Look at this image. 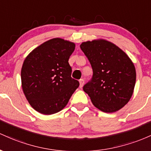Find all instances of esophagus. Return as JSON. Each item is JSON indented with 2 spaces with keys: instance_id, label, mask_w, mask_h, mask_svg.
Here are the masks:
<instances>
[{
  "instance_id": "obj_1",
  "label": "esophagus",
  "mask_w": 151,
  "mask_h": 151,
  "mask_svg": "<svg viewBox=\"0 0 151 151\" xmlns=\"http://www.w3.org/2000/svg\"><path fill=\"white\" fill-rule=\"evenodd\" d=\"M79 83H80V88H82L84 85V80L83 79H80L79 80Z\"/></svg>"
}]
</instances>
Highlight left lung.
I'll return each mask as SVG.
<instances>
[{"label":"left lung","mask_w":151,"mask_h":151,"mask_svg":"<svg viewBox=\"0 0 151 151\" xmlns=\"http://www.w3.org/2000/svg\"><path fill=\"white\" fill-rule=\"evenodd\" d=\"M80 47L93 72L91 81L83 86V91L100 111H119L133 93L136 80L133 63L119 47L104 39L83 42Z\"/></svg>","instance_id":"1"}]
</instances>
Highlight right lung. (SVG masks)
Masks as SVG:
<instances>
[{
	"instance_id": "1",
	"label": "right lung",
	"mask_w": 151,
	"mask_h": 151,
	"mask_svg": "<svg viewBox=\"0 0 151 151\" xmlns=\"http://www.w3.org/2000/svg\"><path fill=\"white\" fill-rule=\"evenodd\" d=\"M73 42L55 38L44 42L27 55L21 68L23 93L32 108L44 115L65 107L79 82L71 78L68 59Z\"/></svg>"
}]
</instances>
